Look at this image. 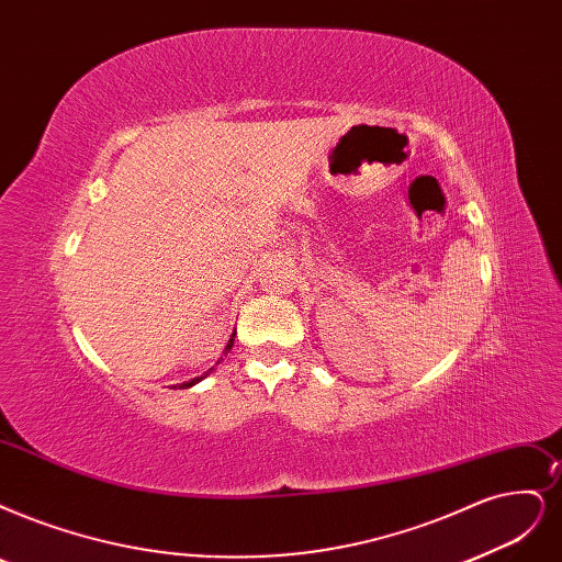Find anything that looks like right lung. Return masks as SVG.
<instances>
[{
	"label": "right lung",
	"instance_id": "1",
	"mask_svg": "<svg viewBox=\"0 0 562 562\" xmlns=\"http://www.w3.org/2000/svg\"><path fill=\"white\" fill-rule=\"evenodd\" d=\"M232 345H234V336H232V340H228V345H226V349H232ZM199 380H201V378H196V380H192V382H190V386H192V384H196V382H199Z\"/></svg>",
	"mask_w": 562,
	"mask_h": 562
}]
</instances>
